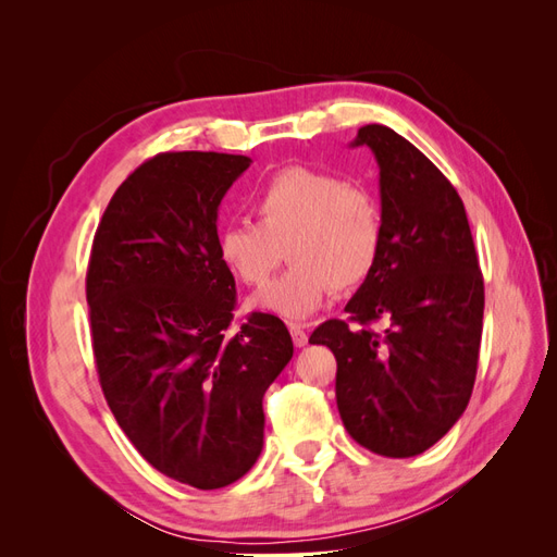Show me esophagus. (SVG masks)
<instances>
[{"label": "esophagus", "instance_id": "1", "mask_svg": "<svg viewBox=\"0 0 557 557\" xmlns=\"http://www.w3.org/2000/svg\"><path fill=\"white\" fill-rule=\"evenodd\" d=\"M290 334H293V344H295L297 348H301V346H307V342H309V334H307L305 325H297V323H290Z\"/></svg>", "mask_w": 557, "mask_h": 557}]
</instances>
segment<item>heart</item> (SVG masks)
Listing matches in <instances>:
<instances>
[{
	"label": "heart",
	"mask_w": 557,
	"mask_h": 557,
	"mask_svg": "<svg viewBox=\"0 0 557 557\" xmlns=\"http://www.w3.org/2000/svg\"><path fill=\"white\" fill-rule=\"evenodd\" d=\"M258 225L234 223L218 234V258L244 285H262L285 260L293 267L250 299V307L301 320L325 305L332 290H350L376 269L383 221L374 197L344 178L283 166L250 195Z\"/></svg>",
	"instance_id": "1"
}]
</instances>
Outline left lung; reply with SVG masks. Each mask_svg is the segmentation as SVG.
Masks as SVG:
<instances>
[{
	"mask_svg": "<svg viewBox=\"0 0 557 557\" xmlns=\"http://www.w3.org/2000/svg\"><path fill=\"white\" fill-rule=\"evenodd\" d=\"M350 146L379 164L383 244L350 297L346 320H325L309 344L336 358V407L360 446L413 458L465 413L476 379L483 276L460 195L420 150L385 125ZM383 317L376 335L366 325Z\"/></svg>",
	"mask_w": 557,
	"mask_h": 557,
	"instance_id": "8db88e82",
	"label": "left lung"
}]
</instances>
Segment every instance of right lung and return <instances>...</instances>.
Wrapping results in <instances>:
<instances>
[{"label": "right lung", "mask_w": 557, "mask_h": 557, "mask_svg": "<svg viewBox=\"0 0 557 557\" xmlns=\"http://www.w3.org/2000/svg\"><path fill=\"white\" fill-rule=\"evenodd\" d=\"M250 162L199 150L144 162L111 197L88 264L97 374L117 425L164 476L199 491L256 465L262 397L293 358L272 313L227 334L237 288L215 223Z\"/></svg>", "instance_id": "right-lung-1"}]
</instances>
